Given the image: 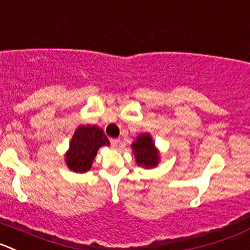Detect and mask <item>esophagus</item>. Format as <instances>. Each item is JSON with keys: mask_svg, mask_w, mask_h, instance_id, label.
Returning <instances> with one entry per match:
<instances>
[{"mask_svg": "<svg viewBox=\"0 0 250 250\" xmlns=\"http://www.w3.org/2000/svg\"><path fill=\"white\" fill-rule=\"evenodd\" d=\"M109 142H111V146H113V148H117L118 144H120V139L117 138H111L109 139Z\"/></svg>", "mask_w": 250, "mask_h": 250, "instance_id": "esophagus-1", "label": "esophagus"}]
</instances>
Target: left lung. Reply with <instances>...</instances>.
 <instances>
[{"label":"left lung","mask_w":250,"mask_h":250,"mask_svg":"<svg viewBox=\"0 0 250 250\" xmlns=\"http://www.w3.org/2000/svg\"><path fill=\"white\" fill-rule=\"evenodd\" d=\"M132 148L138 165L153 167L158 164L159 154L149 134H142L141 137H138V139L132 144Z\"/></svg>","instance_id":"8db88e82"}]
</instances>
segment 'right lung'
<instances>
[{
    "instance_id": "add662e5",
    "label": "right lung",
    "mask_w": 250,
    "mask_h": 250,
    "mask_svg": "<svg viewBox=\"0 0 250 250\" xmlns=\"http://www.w3.org/2000/svg\"><path fill=\"white\" fill-rule=\"evenodd\" d=\"M109 141L104 130L96 125H81L74 133L66 153V164L72 171L85 172L92 165L97 150L102 146H108Z\"/></svg>"
}]
</instances>
